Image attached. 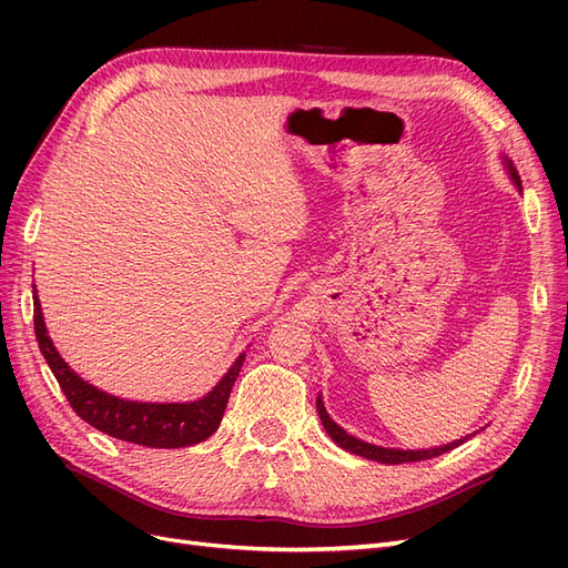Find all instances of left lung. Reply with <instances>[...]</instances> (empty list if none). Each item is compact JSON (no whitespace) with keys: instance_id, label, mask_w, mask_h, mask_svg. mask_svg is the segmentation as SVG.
Masks as SVG:
<instances>
[{"instance_id":"left-lung-1","label":"left lung","mask_w":568,"mask_h":568,"mask_svg":"<svg viewBox=\"0 0 568 568\" xmlns=\"http://www.w3.org/2000/svg\"><path fill=\"white\" fill-rule=\"evenodd\" d=\"M507 170H509V175H511L514 184L521 186V180H519L517 170H514L511 163H507ZM317 415H320V419H322V424H324V428H326V434H329V436L334 438V443H338L343 450H348V453L359 455V457H365V459L382 462V464H405V462L432 459V457H438V455H443V453H448V450L457 448V445H462L464 440L469 438V436H467V438H462V440H455V443H448V445H440V448H434V450H390V448H379V445L365 443V440H359V438H355V436L343 432V428H341L329 415H326V409H324V405H322V398H317Z\"/></svg>"}]
</instances>
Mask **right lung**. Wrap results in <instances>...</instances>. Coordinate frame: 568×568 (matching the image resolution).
<instances>
[{
	"instance_id": "1",
	"label": "right lung",
	"mask_w": 568,
	"mask_h": 568,
	"mask_svg": "<svg viewBox=\"0 0 568 568\" xmlns=\"http://www.w3.org/2000/svg\"><path fill=\"white\" fill-rule=\"evenodd\" d=\"M32 294H36V286H32ZM32 322H36V336L47 365L51 374L57 376V382L68 403L75 409V415L118 440L146 445V448H186V445H196L213 436L222 422V415H225L232 386L246 357L239 355L232 369L222 376L220 384L209 395H203L201 400L163 405L134 403L115 398V395H109L94 388L92 384L82 382L80 376L63 363V357L57 353L54 343L47 336L38 296Z\"/></svg>"
}]
</instances>
